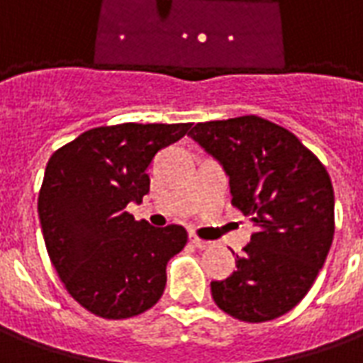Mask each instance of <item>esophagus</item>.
Segmentation results:
<instances>
[{"label":"esophagus","instance_id":"obj_1","mask_svg":"<svg viewBox=\"0 0 363 363\" xmlns=\"http://www.w3.org/2000/svg\"><path fill=\"white\" fill-rule=\"evenodd\" d=\"M189 237H190V243L194 245L196 249H202V251H204V249H210V247H212L210 241H204V239H200V237H196L194 233H190Z\"/></svg>","mask_w":363,"mask_h":363}]
</instances>
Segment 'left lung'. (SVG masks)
<instances>
[{
	"label": "left lung",
	"instance_id": "obj_1",
	"mask_svg": "<svg viewBox=\"0 0 363 363\" xmlns=\"http://www.w3.org/2000/svg\"><path fill=\"white\" fill-rule=\"evenodd\" d=\"M189 135L220 161L231 204L257 225L237 270L212 281L213 301L245 323L278 319L311 289L333 245L327 169L289 130L255 114L198 122Z\"/></svg>",
	"mask_w": 363,
	"mask_h": 363
}]
</instances>
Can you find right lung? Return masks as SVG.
<instances>
[{"label": "right lung", "mask_w": 363, "mask_h": 363, "mask_svg": "<svg viewBox=\"0 0 363 363\" xmlns=\"http://www.w3.org/2000/svg\"><path fill=\"white\" fill-rule=\"evenodd\" d=\"M190 126L93 128L48 159L38 194L46 251L69 296L96 317H135L163 296L167 262L184 249L186 229L151 228L126 206L150 192L155 153Z\"/></svg>", "instance_id": "obj_1"}]
</instances>
